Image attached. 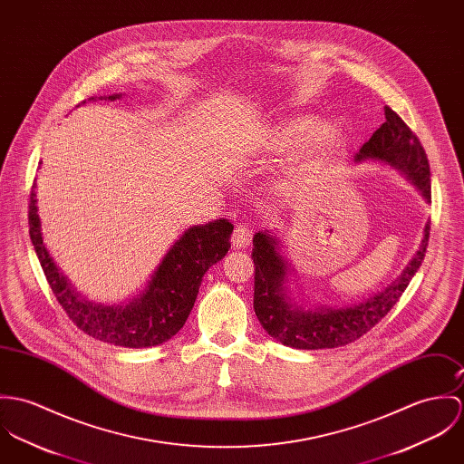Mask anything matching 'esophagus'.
I'll return each instance as SVG.
<instances>
[{
  "mask_svg": "<svg viewBox=\"0 0 464 464\" xmlns=\"http://www.w3.org/2000/svg\"><path fill=\"white\" fill-rule=\"evenodd\" d=\"M251 238H253V229H251L247 224L240 222V224L235 227V231H233L231 244H233L235 249H246V247L251 246Z\"/></svg>",
  "mask_w": 464,
  "mask_h": 464,
  "instance_id": "esophagus-1",
  "label": "esophagus"
}]
</instances>
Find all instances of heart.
Returning a JSON list of instances; mask_svg holds the SVG:
<instances>
[{
	"label": "heart",
	"mask_w": 464,
	"mask_h": 464,
	"mask_svg": "<svg viewBox=\"0 0 464 464\" xmlns=\"http://www.w3.org/2000/svg\"><path fill=\"white\" fill-rule=\"evenodd\" d=\"M345 140L347 130L342 121H316L313 115L303 113L266 128L259 137V148L270 153H285L295 148L281 181L283 192L295 194L306 188L314 174L340 153Z\"/></svg>",
	"instance_id": "1"
}]
</instances>
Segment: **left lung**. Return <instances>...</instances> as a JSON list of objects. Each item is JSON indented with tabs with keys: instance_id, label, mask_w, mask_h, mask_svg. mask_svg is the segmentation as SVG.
<instances>
[{
	"instance_id": "8db88e82",
	"label": "left lung",
	"mask_w": 464,
	"mask_h": 464,
	"mask_svg": "<svg viewBox=\"0 0 464 464\" xmlns=\"http://www.w3.org/2000/svg\"><path fill=\"white\" fill-rule=\"evenodd\" d=\"M386 122L373 131L368 142L361 146L354 161L366 160L390 165L401 172L420 192L423 201L430 203V170L425 151L406 122L390 108H384ZM430 222L425 224L421 242L401 276L381 292L356 304L304 308L295 303L290 285L294 268L285 255V246L277 233L257 231L253 238L255 261V311L263 329L277 342L292 349L318 351L334 349L366 334L397 304L412 276L418 272L427 242Z\"/></svg>"
}]
</instances>
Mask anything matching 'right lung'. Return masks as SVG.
Listing matches in <instances>:
<instances>
[{
  "label": "right lung",
  "instance_id": "obj_1",
  "mask_svg": "<svg viewBox=\"0 0 464 464\" xmlns=\"http://www.w3.org/2000/svg\"><path fill=\"white\" fill-rule=\"evenodd\" d=\"M121 96L111 94L100 100L115 102ZM35 188L34 183L28 215L30 238L53 294L78 329L104 343L144 349L170 340L194 308L208 268L226 256L231 247L233 224L227 218L192 226L170 246L137 295L117 304L94 303L76 292L46 249Z\"/></svg>",
  "mask_w": 464,
  "mask_h": 464
}]
</instances>
